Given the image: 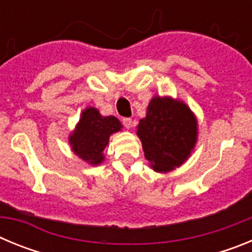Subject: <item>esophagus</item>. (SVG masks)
Returning <instances> with one entry per match:
<instances>
[{"label":"esophagus","instance_id":"34e87169","mask_svg":"<svg viewBox=\"0 0 252 252\" xmlns=\"http://www.w3.org/2000/svg\"><path fill=\"white\" fill-rule=\"evenodd\" d=\"M122 122H124L125 127L126 128H131V126H132V120L131 119H124Z\"/></svg>","mask_w":252,"mask_h":252}]
</instances>
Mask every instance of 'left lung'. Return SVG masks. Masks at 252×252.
I'll use <instances>...</instances> for the list:
<instances>
[{
    "instance_id": "1",
    "label": "left lung",
    "mask_w": 252,
    "mask_h": 252,
    "mask_svg": "<svg viewBox=\"0 0 252 252\" xmlns=\"http://www.w3.org/2000/svg\"><path fill=\"white\" fill-rule=\"evenodd\" d=\"M136 133L151 168L168 173L192 155L198 139L197 116L180 99L154 95Z\"/></svg>"
}]
</instances>
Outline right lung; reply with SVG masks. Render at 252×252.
<instances>
[{
	"instance_id": "right-lung-1",
	"label": "right lung",
	"mask_w": 252,
	"mask_h": 252,
	"mask_svg": "<svg viewBox=\"0 0 252 252\" xmlns=\"http://www.w3.org/2000/svg\"><path fill=\"white\" fill-rule=\"evenodd\" d=\"M124 127L115 116H102L95 107H86L75 128L69 133L68 142L73 153L90 165L104 161V149L110 136Z\"/></svg>"
}]
</instances>
